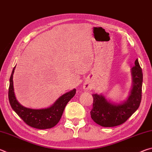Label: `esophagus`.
Returning a JSON list of instances; mask_svg holds the SVG:
<instances>
[{
    "mask_svg": "<svg viewBox=\"0 0 152 152\" xmlns=\"http://www.w3.org/2000/svg\"><path fill=\"white\" fill-rule=\"evenodd\" d=\"M84 88L87 91V90L91 89V85H90L88 83H85V84H84Z\"/></svg>",
    "mask_w": 152,
    "mask_h": 152,
    "instance_id": "obj_1",
    "label": "esophagus"
}]
</instances>
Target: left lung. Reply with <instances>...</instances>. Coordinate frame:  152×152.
<instances>
[{
  "label": "left lung",
  "mask_w": 152,
  "mask_h": 152,
  "mask_svg": "<svg viewBox=\"0 0 152 152\" xmlns=\"http://www.w3.org/2000/svg\"><path fill=\"white\" fill-rule=\"evenodd\" d=\"M133 85L131 95L124 103L111 104L102 95L92 94L93 104L91 111L92 119L98 125L111 127L124 123L134 113L141 101L143 73L138 60L132 68Z\"/></svg>",
  "instance_id": "left-lung-1"
}]
</instances>
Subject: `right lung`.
<instances>
[{"instance_id":"obj_1","label":"right lung","mask_w":152,"mask_h":152,"mask_svg":"<svg viewBox=\"0 0 152 152\" xmlns=\"http://www.w3.org/2000/svg\"><path fill=\"white\" fill-rule=\"evenodd\" d=\"M15 68V66L10 77L9 88V100L12 109L30 127L39 129H45L54 127L60 121L66 105L75 95L76 89L62 95L57 100L54 104L48 109H32L25 108L18 102L15 96L12 81Z\"/></svg>"}]
</instances>
